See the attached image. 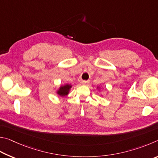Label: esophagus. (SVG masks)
<instances>
[{
    "mask_svg": "<svg viewBox=\"0 0 158 158\" xmlns=\"http://www.w3.org/2000/svg\"><path fill=\"white\" fill-rule=\"evenodd\" d=\"M81 83L82 85H87L88 83H89V81H83L81 82Z\"/></svg>",
    "mask_w": 158,
    "mask_h": 158,
    "instance_id": "34e87169",
    "label": "esophagus"
}]
</instances>
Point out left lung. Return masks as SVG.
<instances>
[{"label":"left lung","instance_id":"8db88e82","mask_svg":"<svg viewBox=\"0 0 158 158\" xmlns=\"http://www.w3.org/2000/svg\"><path fill=\"white\" fill-rule=\"evenodd\" d=\"M97 89L98 90V91H101V87L100 86H97ZM101 96H102V94H101Z\"/></svg>","mask_w":158,"mask_h":158}]
</instances>
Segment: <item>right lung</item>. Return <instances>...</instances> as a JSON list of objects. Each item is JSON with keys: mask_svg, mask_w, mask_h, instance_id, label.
I'll return each instance as SVG.
<instances>
[{"mask_svg": "<svg viewBox=\"0 0 158 158\" xmlns=\"http://www.w3.org/2000/svg\"><path fill=\"white\" fill-rule=\"evenodd\" d=\"M72 85L70 84L62 85H60V87L58 88L55 93H56L58 96H61V97H64V96L69 94Z\"/></svg>", "mask_w": 158, "mask_h": 158, "instance_id": "1", "label": "right lung"}]
</instances>
